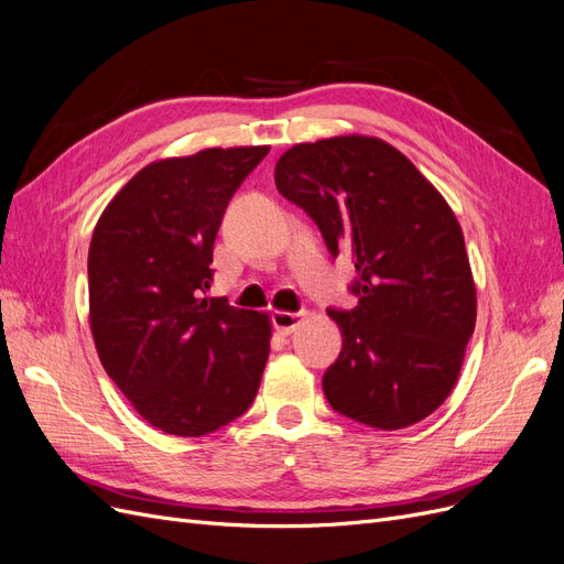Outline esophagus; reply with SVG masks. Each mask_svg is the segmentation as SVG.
I'll return each instance as SVG.
<instances>
[{"instance_id":"1","label":"esophagus","mask_w":564,"mask_h":564,"mask_svg":"<svg viewBox=\"0 0 564 564\" xmlns=\"http://www.w3.org/2000/svg\"><path fill=\"white\" fill-rule=\"evenodd\" d=\"M303 313H289V311H278L275 315H272V324H275V329L280 334H292L299 324L303 322Z\"/></svg>"}]
</instances>
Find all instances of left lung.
<instances>
[{
	"label": "left lung",
	"mask_w": 564,
	"mask_h": 564,
	"mask_svg": "<svg viewBox=\"0 0 564 564\" xmlns=\"http://www.w3.org/2000/svg\"><path fill=\"white\" fill-rule=\"evenodd\" d=\"M275 185L357 270L355 308L329 311L344 336L322 379L329 404L379 431L431 416L458 381L477 317L464 230L447 199L398 148L362 133L292 145Z\"/></svg>",
	"instance_id": "left-lung-1"
}]
</instances>
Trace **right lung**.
I'll list each match as a JSON object with an SVG mask.
<instances>
[{
  "label": "right lung",
  "mask_w": 564,
  "mask_h": 564,
  "mask_svg": "<svg viewBox=\"0 0 564 564\" xmlns=\"http://www.w3.org/2000/svg\"><path fill=\"white\" fill-rule=\"evenodd\" d=\"M270 145L207 148L143 166L89 245V324L100 365L150 425L207 435L242 416L270 352L268 313L207 299L232 193Z\"/></svg>",
  "instance_id": "right-lung-1"
}]
</instances>
